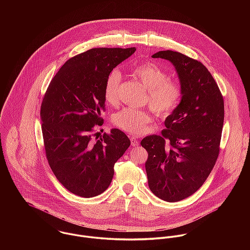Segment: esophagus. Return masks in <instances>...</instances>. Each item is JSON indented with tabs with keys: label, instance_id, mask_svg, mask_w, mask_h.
<instances>
[{
	"label": "esophagus",
	"instance_id": "obj_1",
	"mask_svg": "<svg viewBox=\"0 0 250 250\" xmlns=\"http://www.w3.org/2000/svg\"><path fill=\"white\" fill-rule=\"evenodd\" d=\"M130 141H131V144H132V146H138L139 145V140L137 139V137H135V136H131L130 137Z\"/></svg>",
	"mask_w": 250,
	"mask_h": 250
}]
</instances>
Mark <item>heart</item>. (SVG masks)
<instances>
[{"label":"heart","mask_w":250,"mask_h":250,"mask_svg":"<svg viewBox=\"0 0 250 250\" xmlns=\"http://www.w3.org/2000/svg\"><path fill=\"white\" fill-rule=\"evenodd\" d=\"M131 73L146 87V103L161 117L170 115L179 106L183 86L176 79L168 78L165 69L155 63H144L132 67ZM121 74L113 70L107 75L104 85V97L108 104L119 100ZM112 123L132 134H143L153 122L152 113L134 107H124L112 116Z\"/></svg>","instance_id":"obj_1"}]
</instances>
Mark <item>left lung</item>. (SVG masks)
<instances>
[{
	"instance_id": "obj_1",
	"label": "left lung",
	"mask_w": 250,
	"mask_h": 250,
	"mask_svg": "<svg viewBox=\"0 0 250 250\" xmlns=\"http://www.w3.org/2000/svg\"><path fill=\"white\" fill-rule=\"evenodd\" d=\"M175 66L183 96L167 117L160 136H147L148 186L159 198L177 202L193 194L214 168L220 150L224 120L223 96L213 76L197 60L174 51L152 56Z\"/></svg>"
}]
</instances>
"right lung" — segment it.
<instances>
[{"label":"right lung","instance_id":"add662e5","mask_svg":"<svg viewBox=\"0 0 250 250\" xmlns=\"http://www.w3.org/2000/svg\"><path fill=\"white\" fill-rule=\"evenodd\" d=\"M136 51L135 47L93 48L69 59L52 79L40 116L46 158L55 176L70 192L93 197L104 192L114 164L131 142L118 129L98 139L106 109L107 75Z\"/></svg>","mask_w":250,"mask_h":250}]
</instances>
